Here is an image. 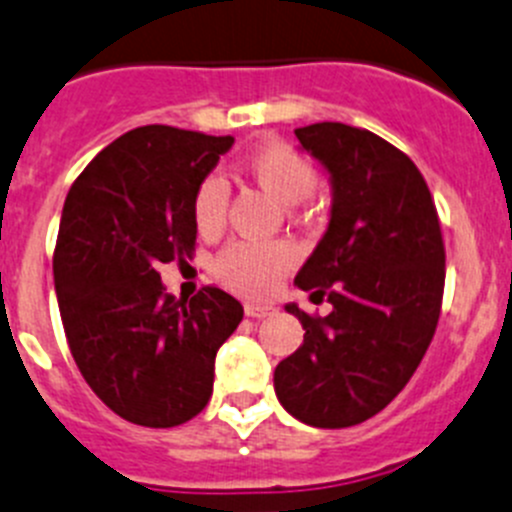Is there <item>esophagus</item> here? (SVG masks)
<instances>
[{"instance_id":"obj_1","label":"esophagus","mask_w":512,"mask_h":512,"mask_svg":"<svg viewBox=\"0 0 512 512\" xmlns=\"http://www.w3.org/2000/svg\"><path fill=\"white\" fill-rule=\"evenodd\" d=\"M245 313L250 315V318H267V315L275 313V308L267 303H247Z\"/></svg>"}]
</instances>
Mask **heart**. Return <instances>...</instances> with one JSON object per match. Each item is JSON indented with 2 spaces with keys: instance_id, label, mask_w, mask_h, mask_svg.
<instances>
[{
  "instance_id": "obj_1",
  "label": "heart",
  "mask_w": 512,
  "mask_h": 512,
  "mask_svg": "<svg viewBox=\"0 0 512 512\" xmlns=\"http://www.w3.org/2000/svg\"><path fill=\"white\" fill-rule=\"evenodd\" d=\"M245 171L267 197L285 207H298L313 191L318 174L313 161L288 143H265L247 154ZM229 186L219 174H207L191 197V217L202 237H217L227 219ZM293 265L285 242H229L214 260V275L224 288L260 298L275 290Z\"/></svg>"
}]
</instances>
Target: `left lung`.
<instances>
[{
	"label": "left lung",
	"instance_id": "obj_1",
	"mask_svg": "<svg viewBox=\"0 0 512 512\" xmlns=\"http://www.w3.org/2000/svg\"><path fill=\"white\" fill-rule=\"evenodd\" d=\"M300 146L331 174L323 240L295 285L333 305L326 318L285 305L303 323V346L275 369L280 404L310 427L366 422L399 394L437 331L444 242L422 171L366 128L313 123Z\"/></svg>",
	"mask_w": 512,
	"mask_h": 512
}]
</instances>
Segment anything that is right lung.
Instances as JSON below:
<instances>
[{
	"label": "right lung",
	"instance_id": "obj_1",
	"mask_svg": "<svg viewBox=\"0 0 512 512\" xmlns=\"http://www.w3.org/2000/svg\"><path fill=\"white\" fill-rule=\"evenodd\" d=\"M232 136L141 126L105 146L62 207L52 275L70 353L105 407L166 429L207 407L219 346L242 305L204 285L176 300L159 265L197 245L191 197Z\"/></svg>",
	"mask_w": 512,
	"mask_h": 512
}]
</instances>
